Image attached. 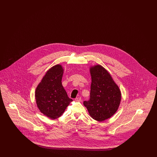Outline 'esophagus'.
Masks as SVG:
<instances>
[{
  "mask_svg": "<svg viewBox=\"0 0 157 157\" xmlns=\"http://www.w3.org/2000/svg\"><path fill=\"white\" fill-rule=\"evenodd\" d=\"M75 101H76V102H81V101H82V99H81V98H75Z\"/></svg>",
  "mask_w": 157,
  "mask_h": 157,
  "instance_id": "obj_1",
  "label": "esophagus"
}]
</instances>
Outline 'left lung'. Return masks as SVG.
Here are the masks:
<instances>
[{"label":"left lung","instance_id":"obj_1","mask_svg":"<svg viewBox=\"0 0 157 157\" xmlns=\"http://www.w3.org/2000/svg\"><path fill=\"white\" fill-rule=\"evenodd\" d=\"M91 76L90 99L84 101L91 118L99 122L108 120L117 111L121 100L119 86L109 72L100 65L90 68Z\"/></svg>","mask_w":157,"mask_h":157}]
</instances>
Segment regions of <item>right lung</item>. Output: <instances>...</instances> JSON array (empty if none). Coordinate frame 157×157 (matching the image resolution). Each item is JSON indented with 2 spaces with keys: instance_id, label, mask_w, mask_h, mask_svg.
Masks as SVG:
<instances>
[{
  "instance_id": "add662e5",
  "label": "right lung",
  "mask_w": 157,
  "mask_h": 157,
  "mask_svg": "<svg viewBox=\"0 0 157 157\" xmlns=\"http://www.w3.org/2000/svg\"><path fill=\"white\" fill-rule=\"evenodd\" d=\"M63 71L60 64L51 67L35 90V96L38 109L51 120L60 117L73 101L67 97L62 84Z\"/></svg>"
}]
</instances>
